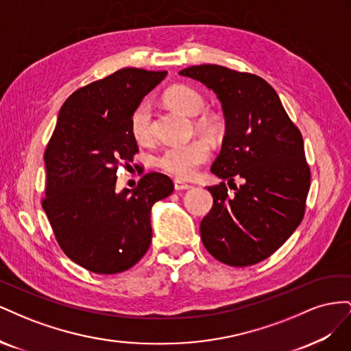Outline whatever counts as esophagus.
Returning <instances> with one entry per match:
<instances>
[{
	"mask_svg": "<svg viewBox=\"0 0 351 351\" xmlns=\"http://www.w3.org/2000/svg\"><path fill=\"white\" fill-rule=\"evenodd\" d=\"M174 189L177 190V192H182V190L192 189V186L187 184V183H183V182H178V180H176V182H174Z\"/></svg>",
	"mask_w": 351,
	"mask_h": 351,
	"instance_id": "1",
	"label": "esophagus"
}]
</instances>
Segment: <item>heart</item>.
I'll return each mask as SVG.
<instances>
[{
    "label": "heart",
    "mask_w": 351,
    "mask_h": 351,
    "mask_svg": "<svg viewBox=\"0 0 351 351\" xmlns=\"http://www.w3.org/2000/svg\"><path fill=\"white\" fill-rule=\"evenodd\" d=\"M165 102L186 115H197L205 108L202 95L184 84L169 88L164 95ZM196 129L209 137H218L221 133V121L215 114L202 112L195 120ZM130 130L136 142L146 143L152 139V108L147 102L137 107L130 120ZM209 146L205 141L195 139L183 145L167 146L155 159V164L168 176L184 180L193 177L196 169L208 161Z\"/></svg>",
    "instance_id": "b5f03b06"
}]
</instances>
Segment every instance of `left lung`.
Returning <instances> with one entry per match:
<instances>
[{"label": "left lung", "mask_w": 351, "mask_h": 351, "mask_svg": "<svg viewBox=\"0 0 351 351\" xmlns=\"http://www.w3.org/2000/svg\"><path fill=\"white\" fill-rule=\"evenodd\" d=\"M212 89L226 117V136L210 171L226 183L210 186L214 197L200 222L206 250L222 263L249 267L280 249L304 215L311 168L300 130L277 92L256 74L217 64L180 71ZM240 176L239 188L234 178Z\"/></svg>", "instance_id": "obj_1"}]
</instances>
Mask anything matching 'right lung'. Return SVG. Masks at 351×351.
<instances>
[{
  "label": "right lung",
  "instance_id": "right-lung-1",
  "mask_svg": "<svg viewBox=\"0 0 351 351\" xmlns=\"http://www.w3.org/2000/svg\"><path fill=\"white\" fill-rule=\"evenodd\" d=\"M167 71L127 67L73 92L62 104L44 155L42 208L67 256L95 274L132 268L149 249L151 209L173 193L171 178L145 174L115 192L117 169L139 147L130 130L139 107Z\"/></svg>",
  "mask_w": 351,
  "mask_h": 351
}]
</instances>
